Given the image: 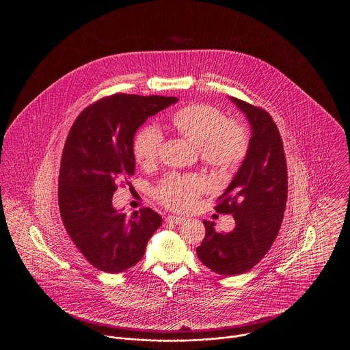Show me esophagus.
<instances>
[{"label": "esophagus", "mask_w": 350, "mask_h": 350, "mask_svg": "<svg viewBox=\"0 0 350 350\" xmlns=\"http://www.w3.org/2000/svg\"><path fill=\"white\" fill-rule=\"evenodd\" d=\"M165 220H167V223H170V224H183L186 221L185 217H174V215H169Z\"/></svg>", "instance_id": "esophagus-1"}]
</instances>
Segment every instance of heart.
<instances>
[{
	"label": "heart",
	"mask_w": 350,
	"mask_h": 350,
	"mask_svg": "<svg viewBox=\"0 0 350 350\" xmlns=\"http://www.w3.org/2000/svg\"><path fill=\"white\" fill-rule=\"evenodd\" d=\"M172 127L198 146L200 159L208 167L228 170L239 165L250 147L245 130L228 120L215 107L196 103L178 110L172 119ZM163 143V135L154 126L142 127L133 136L135 161L143 167L156 163ZM206 183L198 176L170 173L154 189L156 198L174 210L194 206Z\"/></svg>",
	"instance_id": "heart-1"
}]
</instances>
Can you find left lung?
<instances>
[{
  "label": "left lung",
  "instance_id": "left-lung-1",
  "mask_svg": "<svg viewBox=\"0 0 350 350\" xmlns=\"http://www.w3.org/2000/svg\"><path fill=\"white\" fill-rule=\"evenodd\" d=\"M250 126L248 152L215 207L232 214L231 232H217L203 220L206 236L198 258L221 275L244 274L267 254L282 224L287 200V169L281 135L265 110L228 97Z\"/></svg>",
  "mask_w": 350,
  "mask_h": 350
}]
</instances>
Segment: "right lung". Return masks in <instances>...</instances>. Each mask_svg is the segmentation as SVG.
I'll use <instances>...</instances> for the list:
<instances>
[{"label":"right lung","instance_id":"obj_1","mask_svg":"<svg viewBox=\"0 0 350 350\" xmlns=\"http://www.w3.org/2000/svg\"><path fill=\"white\" fill-rule=\"evenodd\" d=\"M176 97L116 94L86 107L73 123L63 150L59 206L68 234L94 267L122 273L137 264L163 224L150 210L127 217L113 206L118 183L135 173L133 140L147 119Z\"/></svg>","mask_w":350,"mask_h":350}]
</instances>
